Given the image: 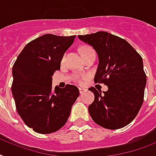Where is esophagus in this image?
I'll list each match as a JSON object with an SVG mask.
<instances>
[{"label": "esophagus", "mask_w": 156, "mask_h": 156, "mask_svg": "<svg viewBox=\"0 0 156 156\" xmlns=\"http://www.w3.org/2000/svg\"><path fill=\"white\" fill-rule=\"evenodd\" d=\"M79 90H80V94H83L84 92H87V89L83 88V87H80Z\"/></svg>", "instance_id": "1"}]
</instances>
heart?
<instances>
[{"label": "heart", "mask_w": 156, "mask_h": 156, "mask_svg": "<svg viewBox=\"0 0 156 156\" xmlns=\"http://www.w3.org/2000/svg\"><path fill=\"white\" fill-rule=\"evenodd\" d=\"M92 48L90 47H88V46H84V47H82L80 48V52H81V55L82 54H83L84 52H87V51H89V50H91Z\"/></svg>", "instance_id": "heart-1"}]
</instances>
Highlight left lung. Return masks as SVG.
Segmentation results:
<instances>
[{
  "instance_id": "left-lung-1",
  "label": "left lung",
  "mask_w": 156,
  "mask_h": 156,
  "mask_svg": "<svg viewBox=\"0 0 156 156\" xmlns=\"http://www.w3.org/2000/svg\"><path fill=\"white\" fill-rule=\"evenodd\" d=\"M81 41L92 46L98 55L96 82L108 86L103 92L89 91L95 100L88 106L93 121L108 129H119L129 124L144 102L147 78L142 57L125 40L107 32L79 35Z\"/></svg>"
}]
</instances>
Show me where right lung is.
I'll return each mask as SVG.
<instances>
[{"mask_svg": "<svg viewBox=\"0 0 156 156\" xmlns=\"http://www.w3.org/2000/svg\"><path fill=\"white\" fill-rule=\"evenodd\" d=\"M76 36L44 34L24 46L12 67L13 96L18 114L37 133L49 134L68 121L78 87L52 88L54 72L60 70L64 53Z\"/></svg>", "mask_w": 156, "mask_h": 156, "instance_id": "right-lung-1", "label": "right lung"}]
</instances>
